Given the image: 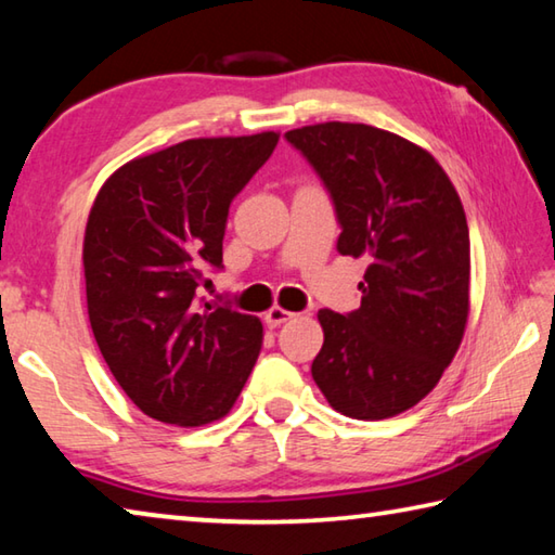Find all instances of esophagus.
<instances>
[{
    "label": "esophagus",
    "instance_id": "1",
    "mask_svg": "<svg viewBox=\"0 0 555 555\" xmlns=\"http://www.w3.org/2000/svg\"><path fill=\"white\" fill-rule=\"evenodd\" d=\"M291 318H296V312L284 310V308H279V306L269 308V310H267V315H264V320H267V325H269V327H279V325H284V322H286V320H291Z\"/></svg>",
    "mask_w": 555,
    "mask_h": 555
}]
</instances>
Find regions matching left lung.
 Here are the masks:
<instances>
[{
  "label": "left lung",
  "mask_w": 555,
  "mask_h": 555,
  "mask_svg": "<svg viewBox=\"0 0 555 555\" xmlns=\"http://www.w3.org/2000/svg\"><path fill=\"white\" fill-rule=\"evenodd\" d=\"M286 140L335 204L339 255L369 259L361 306L320 310L312 361L322 396L354 420H386L427 396L468 320L470 240L461 198L427 150L366 124L304 126Z\"/></svg>",
  "instance_id": "8db88e82"
}]
</instances>
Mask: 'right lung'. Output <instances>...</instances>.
<instances>
[{"label": "right lung", "instance_id": "right-lung-1", "mask_svg": "<svg viewBox=\"0 0 555 555\" xmlns=\"http://www.w3.org/2000/svg\"><path fill=\"white\" fill-rule=\"evenodd\" d=\"M279 133L184 140L116 169L85 233L87 310L111 374L147 417L201 427L228 415L261 322L196 296L223 269L228 208Z\"/></svg>", "mask_w": 555, "mask_h": 555}]
</instances>
